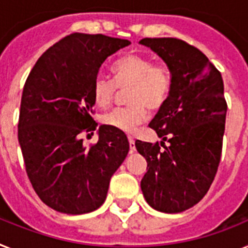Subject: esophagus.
<instances>
[{
    "mask_svg": "<svg viewBox=\"0 0 248 248\" xmlns=\"http://www.w3.org/2000/svg\"><path fill=\"white\" fill-rule=\"evenodd\" d=\"M128 140H129V147H130V153H133L136 151V144H134V139L132 137H128Z\"/></svg>",
    "mask_w": 248,
    "mask_h": 248,
    "instance_id": "esophagus-1",
    "label": "esophagus"
}]
</instances>
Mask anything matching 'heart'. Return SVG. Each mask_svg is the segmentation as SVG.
<instances>
[{"label": "heart", "mask_w": 248, "mask_h": 248, "mask_svg": "<svg viewBox=\"0 0 248 248\" xmlns=\"http://www.w3.org/2000/svg\"><path fill=\"white\" fill-rule=\"evenodd\" d=\"M115 81L106 76H97L93 81V100L106 108L114 100L118 87L128 90V106L115 108L102 116L106 125L133 133L147 120L148 109L156 110L163 105L171 90V72L165 64H155L147 57L126 55L114 64Z\"/></svg>", "instance_id": "obj_1"}]
</instances>
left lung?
I'll use <instances>...</instances> for the list:
<instances>
[{
  "mask_svg": "<svg viewBox=\"0 0 248 248\" xmlns=\"http://www.w3.org/2000/svg\"><path fill=\"white\" fill-rule=\"evenodd\" d=\"M139 44L162 59L172 79L149 123L161 144L136 140L147 161L140 189L153 209L181 213L204 198L219 166L227 114L223 79L206 55L184 40L144 38Z\"/></svg>",
  "mask_w": 248,
  "mask_h": 248,
  "instance_id": "1",
  "label": "left lung"
}]
</instances>
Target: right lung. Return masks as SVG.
Listing matches in <instances>:
<instances>
[{"mask_svg": "<svg viewBox=\"0 0 248 248\" xmlns=\"http://www.w3.org/2000/svg\"><path fill=\"white\" fill-rule=\"evenodd\" d=\"M130 44L125 39L75 32L43 53L26 79L18 143L26 173L44 204L65 214H85L104 204L111 176L129 152L126 136L109 125L95 130L93 81L106 59Z\"/></svg>", "mask_w": 248, "mask_h": 248, "instance_id": "add662e5", "label": "right lung"}]
</instances>
